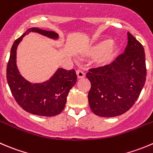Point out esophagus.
Returning <instances> with one entry per match:
<instances>
[{"label": "esophagus", "instance_id": "esophagus-1", "mask_svg": "<svg viewBox=\"0 0 153 153\" xmlns=\"http://www.w3.org/2000/svg\"><path fill=\"white\" fill-rule=\"evenodd\" d=\"M76 74L78 78H80V79H81V78H84V77H85V74H84V72H83V71L79 70V69L76 71Z\"/></svg>", "mask_w": 153, "mask_h": 153}]
</instances>
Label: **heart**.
<instances>
[{
  "label": "heart",
  "instance_id": "heart-1",
  "mask_svg": "<svg viewBox=\"0 0 153 153\" xmlns=\"http://www.w3.org/2000/svg\"><path fill=\"white\" fill-rule=\"evenodd\" d=\"M120 46L116 42L112 40H102L90 47L87 54L90 57H96L98 66H105L112 61L118 54Z\"/></svg>",
  "mask_w": 153,
  "mask_h": 153
}]
</instances>
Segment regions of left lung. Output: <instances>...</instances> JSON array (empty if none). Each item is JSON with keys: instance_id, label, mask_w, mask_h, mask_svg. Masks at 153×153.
<instances>
[{"instance_id": "obj_1", "label": "left lung", "mask_w": 153, "mask_h": 153, "mask_svg": "<svg viewBox=\"0 0 153 153\" xmlns=\"http://www.w3.org/2000/svg\"><path fill=\"white\" fill-rule=\"evenodd\" d=\"M146 77L143 47L128 32L123 54L111 64L89 69L91 83L88 102L91 111L102 117H113L133 106L144 86Z\"/></svg>"}]
</instances>
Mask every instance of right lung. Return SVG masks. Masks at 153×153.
I'll list each match as a JSON object with an SVG mask.
<instances>
[{"label": "right lung", "instance_id": "1", "mask_svg": "<svg viewBox=\"0 0 153 153\" xmlns=\"http://www.w3.org/2000/svg\"><path fill=\"white\" fill-rule=\"evenodd\" d=\"M36 32L51 39H57L58 34L37 27L29 28L16 39L10 51L7 63V79L15 100L27 112L34 115L53 117L60 114L65 108L69 92L76 83L77 75L74 69L59 68L48 81L40 84H31L19 73L16 66V50L25 35Z\"/></svg>", "mask_w": 153, "mask_h": 153}]
</instances>
